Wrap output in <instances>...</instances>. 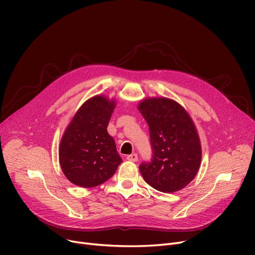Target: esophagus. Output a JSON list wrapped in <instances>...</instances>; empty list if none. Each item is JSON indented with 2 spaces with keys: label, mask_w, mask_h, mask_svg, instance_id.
<instances>
[{
  "label": "esophagus",
  "mask_w": 255,
  "mask_h": 255,
  "mask_svg": "<svg viewBox=\"0 0 255 255\" xmlns=\"http://www.w3.org/2000/svg\"><path fill=\"white\" fill-rule=\"evenodd\" d=\"M137 159H138V156H137V154H135V153H133V154L127 156V160H129V161L135 162V161H137Z\"/></svg>",
  "instance_id": "1"
}]
</instances>
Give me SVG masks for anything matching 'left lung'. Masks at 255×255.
<instances>
[{"instance_id": "8db88e82", "label": "left lung", "mask_w": 255, "mask_h": 255, "mask_svg": "<svg viewBox=\"0 0 255 255\" xmlns=\"http://www.w3.org/2000/svg\"><path fill=\"white\" fill-rule=\"evenodd\" d=\"M137 109L150 129L151 162L141 163L143 180L164 193L177 192L196 176L202 145L189 114L177 101L165 97L144 98Z\"/></svg>"}]
</instances>
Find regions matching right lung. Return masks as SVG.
Instances as JSON below:
<instances>
[{
	"label": "right lung",
	"mask_w": 255,
	"mask_h": 255,
	"mask_svg": "<svg viewBox=\"0 0 255 255\" xmlns=\"http://www.w3.org/2000/svg\"><path fill=\"white\" fill-rule=\"evenodd\" d=\"M115 107V99L96 95L79 107L67 126L59 146V161L72 184L83 188L101 185L122 162L107 132Z\"/></svg>",
	"instance_id": "obj_1"
}]
</instances>
